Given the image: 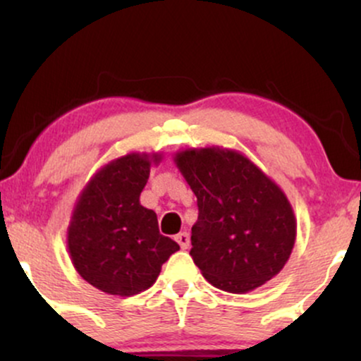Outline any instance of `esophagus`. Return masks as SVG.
<instances>
[{"label":"esophagus","instance_id":"obj_1","mask_svg":"<svg viewBox=\"0 0 361 361\" xmlns=\"http://www.w3.org/2000/svg\"><path fill=\"white\" fill-rule=\"evenodd\" d=\"M176 243L180 244L181 250H188L190 247V235L188 233H180L176 235Z\"/></svg>","mask_w":361,"mask_h":361}]
</instances>
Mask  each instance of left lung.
<instances>
[{
    "label": "left lung",
    "instance_id": "1",
    "mask_svg": "<svg viewBox=\"0 0 361 361\" xmlns=\"http://www.w3.org/2000/svg\"><path fill=\"white\" fill-rule=\"evenodd\" d=\"M175 164L197 197L192 258L215 288L247 293L276 276L297 238L287 195L233 149L178 151Z\"/></svg>",
    "mask_w": 361,
    "mask_h": 361
}]
</instances>
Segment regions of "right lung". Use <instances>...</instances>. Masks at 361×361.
<instances>
[{
  "label": "right lung",
  "mask_w": 361,
  "mask_h": 361,
  "mask_svg": "<svg viewBox=\"0 0 361 361\" xmlns=\"http://www.w3.org/2000/svg\"><path fill=\"white\" fill-rule=\"evenodd\" d=\"M161 152H130L98 169L74 204L68 251L81 279L110 295L130 297L157 280L180 246L159 234L154 210L140 205Z\"/></svg>",
  "instance_id": "obj_1"
}]
</instances>
